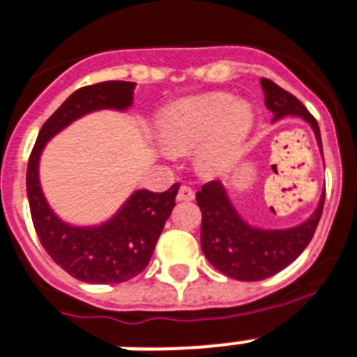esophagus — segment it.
I'll list each match as a JSON object with an SVG mask.
<instances>
[{
	"instance_id": "34e87169",
	"label": "esophagus",
	"mask_w": 357,
	"mask_h": 357,
	"mask_svg": "<svg viewBox=\"0 0 357 357\" xmlns=\"http://www.w3.org/2000/svg\"><path fill=\"white\" fill-rule=\"evenodd\" d=\"M194 199V190L190 187H187V185H183V187H179L178 190V202H192Z\"/></svg>"
}]
</instances>
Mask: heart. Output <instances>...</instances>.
I'll list each match as a JSON object with an SVG mask.
<instances>
[{
    "label": "heart",
    "instance_id": "obj_1",
    "mask_svg": "<svg viewBox=\"0 0 357 357\" xmlns=\"http://www.w3.org/2000/svg\"><path fill=\"white\" fill-rule=\"evenodd\" d=\"M255 113L233 95L214 93L188 98L161 115L158 133L172 152L199 149L198 161L214 170L229 165L240 153L253 130Z\"/></svg>",
    "mask_w": 357,
    "mask_h": 357
}]
</instances>
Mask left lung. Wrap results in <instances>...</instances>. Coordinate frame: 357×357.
<instances>
[{"instance_id": "obj_1", "label": "left lung", "mask_w": 357, "mask_h": 357, "mask_svg": "<svg viewBox=\"0 0 357 357\" xmlns=\"http://www.w3.org/2000/svg\"><path fill=\"white\" fill-rule=\"evenodd\" d=\"M266 108L273 123L284 117H301L312 126L323 153L317 121L291 93L262 78ZM202 211V251L214 268L236 280H262L279 273L303 253L314 236L323 214L324 192L314 214L303 224L288 229H262L248 224L238 214L222 181H211L196 192Z\"/></svg>"}]
</instances>
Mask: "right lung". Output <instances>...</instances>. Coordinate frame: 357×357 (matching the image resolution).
<instances>
[{
  "label": "right lung",
  "mask_w": 357,
  "mask_h": 357,
  "mask_svg": "<svg viewBox=\"0 0 357 357\" xmlns=\"http://www.w3.org/2000/svg\"><path fill=\"white\" fill-rule=\"evenodd\" d=\"M135 82L93 84L77 89L45 121L27 165V198L38 238L43 249L71 277L89 284H117L133 279L150 262L174 205L179 185L165 192L133 190L119 211L102 224L63 222L43 196L40 158L45 144L88 113L100 109L126 112L133 104Z\"/></svg>",
  "instance_id": "add662e5"
}]
</instances>
